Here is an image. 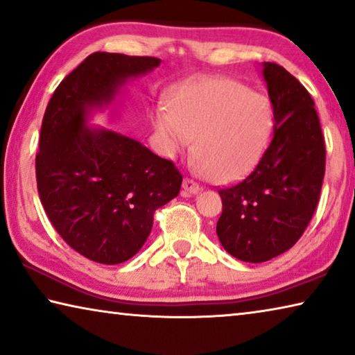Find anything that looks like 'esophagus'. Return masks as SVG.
I'll use <instances>...</instances> for the list:
<instances>
[{
    "label": "esophagus",
    "instance_id": "1",
    "mask_svg": "<svg viewBox=\"0 0 355 355\" xmlns=\"http://www.w3.org/2000/svg\"><path fill=\"white\" fill-rule=\"evenodd\" d=\"M200 191H202V188L199 187L198 183L193 182L191 178L183 180V193H184V196H196V194H199Z\"/></svg>",
    "mask_w": 355,
    "mask_h": 355
}]
</instances>
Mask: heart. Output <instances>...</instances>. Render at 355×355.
I'll return each mask as SVG.
<instances>
[{
  "label": "heart",
  "instance_id": "obj_1",
  "mask_svg": "<svg viewBox=\"0 0 355 355\" xmlns=\"http://www.w3.org/2000/svg\"><path fill=\"white\" fill-rule=\"evenodd\" d=\"M155 126L168 153L193 145L194 166L213 182H235L261 161L273 132V110L261 93L230 78L180 88L171 107L157 105Z\"/></svg>",
  "mask_w": 355,
  "mask_h": 355
}]
</instances>
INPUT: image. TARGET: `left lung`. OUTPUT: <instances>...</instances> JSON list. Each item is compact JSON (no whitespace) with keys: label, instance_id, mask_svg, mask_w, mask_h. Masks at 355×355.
<instances>
[{"label":"left lung","instance_id":"1","mask_svg":"<svg viewBox=\"0 0 355 355\" xmlns=\"http://www.w3.org/2000/svg\"><path fill=\"white\" fill-rule=\"evenodd\" d=\"M273 109V137L252 172L219 189L216 234L243 262H266L295 245L316 210L325 173V144L314 101L277 63H262Z\"/></svg>","mask_w":355,"mask_h":355}]
</instances>
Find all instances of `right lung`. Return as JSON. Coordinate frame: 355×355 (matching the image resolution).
I'll return each mask as SVG.
<instances>
[{
	"label": "right lung",
	"instance_id": "add662e5",
	"mask_svg": "<svg viewBox=\"0 0 355 355\" xmlns=\"http://www.w3.org/2000/svg\"><path fill=\"white\" fill-rule=\"evenodd\" d=\"M153 56L96 52L67 76L42 120L36 178L50 223L72 250L115 266L142 248L153 213L177 198L182 173L137 140L101 126L126 82L159 66Z\"/></svg>",
	"mask_w": 355,
	"mask_h": 355
}]
</instances>
